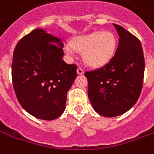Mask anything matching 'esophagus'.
Returning a JSON list of instances; mask_svg holds the SVG:
<instances>
[{"label":"esophagus","instance_id":"obj_1","mask_svg":"<svg viewBox=\"0 0 154 154\" xmlns=\"http://www.w3.org/2000/svg\"><path fill=\"white\" fill-rule=\"evenodd\" d=\"M77 74H79V75H82V74L84 73V71H83L82 68H77Z\"/></svg>","mask_w":154,"mask_h":154}]
</instances>
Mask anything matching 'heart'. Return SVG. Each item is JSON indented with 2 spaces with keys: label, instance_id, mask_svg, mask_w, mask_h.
Instances as JSON below:
<instances>
[{
  "label": "heart",
  "instance_id": "obj_1",
  "mask_svg": "<svg viewBox=\"0 0 154 154\" xmlns=\"http://www.w3.org/2000/svg\"><path fill=\"white\" fill-rule=\"evenodd\" d=\"M118 48V38L109 31H95L91 33L74 36L70 45L64 46L67 54H82L84 64L92 69H99L109 64Z\"/></svg>",
  "mask_w": 154,
  "mask_h": 154
}]
</instances>
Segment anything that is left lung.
Listing matches in <instances>:
<instances>
[{"mask_svg":"<svg viewBox=\"0 0 154 154\" xmlns=\"http://www.w3.org/2000/svg\"><path fill=\"white\" fill-rule=\"evenodd\" d=\"M119 44L113 59L103 68L86 72L88 97L100 115L113 118L131 109L143 86L144 58L140 42L119 25L113 23Z\"/></svg>","mask_w":154,"mask_h":154,"instance_id":"obj_1","label":"left lung"}]
</instances>
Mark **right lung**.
Returning <instances> with one entry per match:
<instances>
[{"instance_id":"1","label":"right lung","mask_w":154,"mask_h":154,"mask_svg":"<svg viewBox=\"0 0 154 154\" xmlns=\"http://www.w3.org/2000/svg\"><path fill=\"white\" fill-rule=\"evenodd\" d=\"M62 40L42 28L23 36L14 49L12 80L19 103L42 120L63 114L67 93L77 77V66L63 60Z\"/></svg>"}]
</instances>
